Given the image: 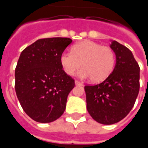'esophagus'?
Returning <instances> with one entry per match:
<instances>
[{
    "instance_id": "1",
    "label": "esophagus",
    "mask_w": 148,
    "mask_h": 148,
    "mask_svg": "<svg viewBox=\"0 0 148 148\" xmlns=\"http://www.w3.org/2000/svg\"><path fill=\"white\" fill-rule=\"evenodd\" d=\"M74 83H75V85H76V86H82V85H83V83H82V82H78V81H77V80H75Z\"/></svg>"
}]
</instances>
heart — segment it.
Returning <instances> with one entry per match:
<instances>
[{
	"label": "heart",
	"instance_id": "b5f03b06",
	"mask_svg": "<svg viewBox=\"0 0 148 148\" xmlns=\"http://www.w3.org/2000/svg\"><path fill=\"white\" fill-rule=\"evenodd\" d=\"M60 63L65 73L73 75L79 70L80 77H90L93 82H102L109 77L115 66V54L109 47L85 40L74 44L71 52L64 51L60 55Z\"/></svg>",
	"mask_w": 148,
	"mask_h": 148
}]
</instances>
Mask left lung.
<instances>
[{
  "instance_id": "left-lung-1",
  "label": "left lung",
  "mask_w": 148,
  "mask_h": 148,
  "mask_svg": "<svg viewBox=\"0 0 148 148\" xmlns=\"http://www.w3.org/2000/svg\"><path fill=\"white\" fill-rule=\"evenodd\" d=\"M116 65L101 83L86 86V108L94 121L102 124L117 123L134 106L140 90V66L125 46L112 40Z\"/></svg>"
}]
</instances>
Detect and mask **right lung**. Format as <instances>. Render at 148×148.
Instances as JSON below:
<instances>
[{"label":"right lung","instance_id":"right-lung-1","mask_svg":"<svg viewBox=\"0 0 148 148\" xmlns=\"http://www.w3.org/2000/svg\"><path fill=\"white\" fill-rule=\"evenodd\" d=\"M70 38L38 39L21 52L15 71V90L27 116L39 123L55 121L63 114L74 80L65 73L60 55Z\"/></svg>","mask_w":148,"mask_h":148}]
</instances>
